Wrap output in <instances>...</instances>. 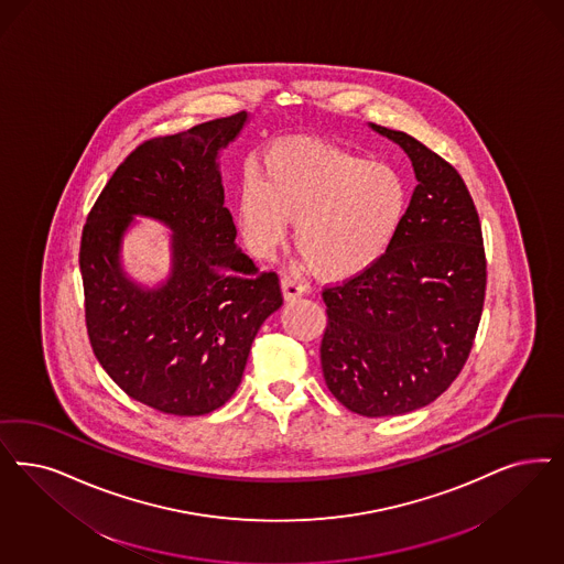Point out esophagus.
<instances>
[{"label":"esophagus","instance_id":"obj_1","mask_svg":"<svg viewBox=\"0 0 564 564\" xmlns=\"http://www.w3.org/2000/svg\"><path fill=\"white\" fill-rule=\"evenodd\" d=\"M281 288H283L285 300H295V297H300V295L306 293V285H304L300 279H295V276H283Z\"/></svg>","mask_w":564,"mask_h":564}]
</instances>
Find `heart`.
Segmentation results:
<instances>
[{"mask_svg": "<svg viewBox=\"0 0 564 564\" xmlns=\"http://www.w3.org/2000/svg\"><path fill=\"white\" fill-rule=\"evenodd\" d=\"M409 192L388 164L318 141H279L264 154L262 178L246 176L237 218L258 256L293 243L312 271L329 281L375 267L402 227Z\"/></svg>", "mask_w": 564, "mask_h": 564, "instance_id": "b5f03b06", "label": "heart"}]
</instances>
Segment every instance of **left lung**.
<instances>
[{
  "label": "left lung",
  "instance_id": "1",
  "mask_svg": "<svg viewBox=\"0 0 564 564\" xmlns=\"http://www.w3.org/2000/svg\"><path fill=\"white\" fill-rule=\"evenodd\" d=\"M372 129L404 148L419 185L386 256L325 285L321 365L346 409L395 416L427 406L460 375L484 312L487 260L458 171L409 133Z\"/></svg>",
  "mask_w": 564,
  "mask_h": 564
}]
</instances>
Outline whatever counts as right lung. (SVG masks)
<instances>
[{"label": "right lung", "instance_id": "add662e5", "mask_svg": "<svg viewBox=\"0 0 564 564\" xmlns=\"http://www.w3.org/2000/svg\"><path fill=\"white\" fill-rule=\"evenodd\" d=\"M243 122L246 112H237L139 143L80 235L91 350L129 398L166 414L199 416L229 402L256 333L283 304L279 274L256 271L235 248L225 208L216 154ZM133 213L176 231L174 276L155 293L139 291L117 269L119 237Z\"/></svg>", "mask_w": 564, "mask_h": 564}]
</instances>
